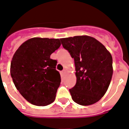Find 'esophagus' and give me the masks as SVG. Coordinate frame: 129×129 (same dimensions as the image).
Instances as JSON below:
<instances>
[{
	"mask_svg": "<svg viewBox=\"0 0 129 129\" xmlns=\"http://www.w3.org/2000/svg\"><path fill=\"white\" fill-rule=\"evenodd\" d=\"M66 70H63L62 72H61V74H62L63 75H66Z\"/></svg>",
	"mask_w": 129,
	"mask_h": 129,
	"instance_id": "34e87169",
	"label": "esophagus"
}]
</instances>
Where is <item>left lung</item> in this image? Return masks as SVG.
I'll return each instance as SVG.
<instances>
[{
    "label": "left lung",
    "instance_id": "1",
    "mask_svg": "<svg viewBox=\"0 0 129 129\" xmlns=\"http://www.w3.org/2000/svg\"><path fill=\"white\" fill-rule=\"evenodd\" d=\"M63 48L74 59L77 81L70 89L74 102L94 104L108 89L113 75V58L99 41L88 36L60 39Z\"/></svg>",
    "mask_w": 129,
    "mask_h": 129
}]
</instances>
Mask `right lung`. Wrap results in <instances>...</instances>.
<instances>
[{
  "mask_svg": "<svg viewBox=\"0 0 129 129\" xmlns=\"http://www.w3.org/2000/svg\"><path fill=\"white\" fill-rule=\"evenodd\" d=\"M60 40L33 38L24 42L12 57L10 75L17 90L30 103L45 106L54 102L61 77L51 54Z\"/></svg>",
  "mask_w": 129,
  "mask_h": 129,
  "instance_id": "obj_1",
  "label": "right lung"
}]
</instances>
